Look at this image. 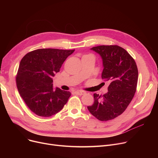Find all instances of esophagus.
Masks as SVG:
<instances>
[{
	"label": "esophagus",
	"instance_id": "esophagus-1",
	"mask_svg": "<svg viewBox=\"0 0 158 158\" xmlns=\"http://www.w3.org/2000/svg\"><path fill=\"white\" fill-rule=\"evenodd\" d=\"M75 93H76V94L78 95H82L86 94L85 92H84V91H82V90H77V91H76L75 92Z\"/></svg>",
	"mask_w": 158,
	"mask_h": 158
}]
</instances>
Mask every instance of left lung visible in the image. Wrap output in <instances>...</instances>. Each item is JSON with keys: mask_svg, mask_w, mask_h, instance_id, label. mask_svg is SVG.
I'll use <instances>...</instances> for the list:
<instances>
[{"mask_svg": "<svg viewBox=\"0 0 158 158\" xmlns=\"http://www.w3.org/2000/svg\"><path fill=\"white\" fill-rule=\"evenodd\" d=\"M100 54L103 62L102 79L110 82L103 95L94 94V103L88 106L98 120L107 121L126 110L136 91L138 71L136 62L125 49L118 45H100L91 48Z\"/></svg>", "mask_w": 158, "mask_h": 158, "instance_id": "left-lung-1", "label": "left lung"}]
</instances>
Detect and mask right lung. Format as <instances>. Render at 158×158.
Wrapping results in <instances>:
<instances>
[{"instance_id":"1","label":"right lung","mask_w":158,"mask_h":158,"mask_svg":"<svg viewBox=\"0 0 158 158\" xmlns=\"http://www.w3.org/2000/svg\"><path fill=\"white\" fill-rule=\"evenodd\" d=\"M74 51L40 48L23 57L16 76V86L25 103L36 115L51 117L67 102L71 93L58 88L54 90L52 77Z\"/></svg>"}]
</instances>
